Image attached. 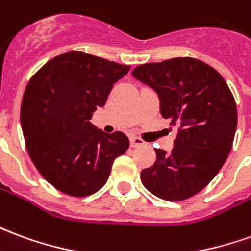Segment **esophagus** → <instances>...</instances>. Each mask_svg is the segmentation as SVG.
I'll use <instances>...</instances> for the list:
<instances>
[{
    "mask_svg": "<svg viewBox=\"0 0 251 251\" xmlns=\"http://www.w3.org/2000/svg\"><path fill=\"white\" fill-rule=\"evenodd\" d=\"M144 141L141 140L140 137H136V136H133V137H130V147H140V145H143Z\"/></svg>",
    "mask_w": 251,
    "mask_h": 251,
    "instance_id": "1",
    "label": "esophagus"
}]
</instances>
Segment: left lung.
<instances>
[{"label": "left lung", "instance_id": "obj_1", "mask_svg": "<svg viewBox=\"0 0 251 251\" xmlns=\"http://www.w3.org/2000/svg\"><path fill=\"white\" fill-rule=\"evenodd\" d=\"M131 75L155 91L162 117L179 127L170 153L156 148V162L141 171V182L159 199H189L215 178L231 152L234 96L212 66L189 57L140 65Z\"/></svg>", "mask_w": 251, "mask_h": 251}]
</instances>
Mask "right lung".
<instances>
[{
    "mask_svg": "<svg viewBox=\"0 0 251 251\" xmlns=\"http://www.w3.org/2000/svg\"><path fill=\"white\" fill-rule=\"evenodd\" d=\"M129 65L80 51L50 59L28 83L20 122L31 160L45 179L73 197L106 185L114 160L129 148L122 131L107 134L91 118Z\"/></svg>",
    "mask_w": 251,
    "mask_h": 251,
    "instance_id": "add662e5",
    "label": "right lung"
}]
</instances>
